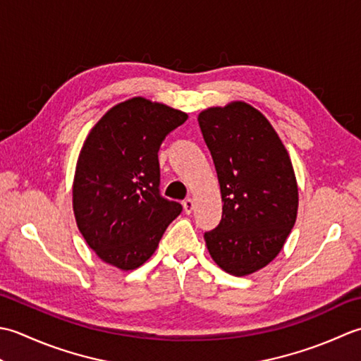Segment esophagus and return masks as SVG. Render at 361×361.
<instances>
[{
    "label": "esophagus",
    "instance_id": "obj_1",
    "mask_svg": "<svg viewBox=\"0 0 361 361\" xmlns=\"http://www.w3.org/2000/svg\"><path fill=\"white\" fill-rule=\"evenodd\" d=\"M182 205H183V212H185L187 215H190V213L193 212V209H195V202H193V200H190V197H188V200L183 201Z\"/></svg>",
    "mask_w": 361,
    "mask_h": 361
}]
</instances>
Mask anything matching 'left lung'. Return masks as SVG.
<instances>
[{
  "label": "left lung",
  "instance_id": "8db88e82",
  "mask_svg": "<svg viewBox=\"0 0 361 361\" xmlns=\"http://www.w3.org/2000/svg\"><path fill=\"white\" fill-rule=\"evenodd\" d=\"M216 168L223 218L204 233L209 254L232 276H249L282 251L298 216L288 151L260 110L243 101L197 116Z\"/></svg>",
  "mask_w": 361,
  "mask_h": 361
}]
</instances>
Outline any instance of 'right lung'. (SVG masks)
Listing matches in <instances>:
<instances>
[{
  "instance_id": "1",
  "label": "right lung",
  "mask_w": 361,
  "mask_h": 361,
  "mask_svg": "<svg viewBox=\"0 0 361 361\" xmlns=\"http://www.w3.org/2000/svg\"><path fill=\"white\" fill-rule=\"evenodd\" d=\"M188 115L142 97L109 109L80 148L73 212L102 262L130 271L156 252L182 205L160 196L159 148Z\"/></svg>"
}]
</instances>
